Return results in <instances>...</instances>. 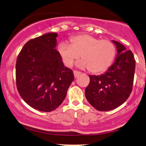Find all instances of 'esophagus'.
I'll list each match as a JSON object with an SVG mask.
<instances>
[{
	"label": "esophagus",
	"instance_id": "esophagus-1",
	"mask_svg": "<svg viewBox=\"0 0 146 146\" xmlns=\"http://www.w3.org/2000/svg\"><path fill=\"white\" fill-rule=\"evenodd\" d=\"M73 74H74V77L75 78H78V76H79L80 74H81V73L79 71H73Z\"/></svg>",
	"mask_w": 146,
	"mask_h": 146
}]
</instances>
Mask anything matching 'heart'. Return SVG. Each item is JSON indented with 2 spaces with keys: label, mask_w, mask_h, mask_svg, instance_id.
<instances>
[{
  "label": "heart",
  "mask_w": 146,
  "mask_h": 146,
  "mask_svg": "<svg viewBox=\"0 0 146 146\" xmlns=\"http://www.w3.org/2000/svg\"><path fill=\"white\" fill-rule=\"evenodd\" d=\"M71 44L60 42L58 51L66 66H72L80 58L78 64L82 68H89L92 73L105 71L113 62L116 48L111 41L100 40L88 34L79 35L70 40Z\"/></svg>",
  "instance_id": "obj_1"
}]
</instances>
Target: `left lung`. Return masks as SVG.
I'll return each instance as SVG.
<instances>
[{
	"instance_id": "left-lung-1",
	"label": "left lung",
	"mask_w": 146,
	"mask_h": 146,
	"mask_svg": "<svg viewBox=\"0 0 146 146\" xmlns=\"http://www.w3.org/2000/svg\"><path fill=\"white\" fill-rule=\"evenodd\" d=\"M117 56L107 71L100 75H89L90 83L85 89V96L90 104L100 111L117 108L130 96L133 85L135 60L133 53L119 42Z\"/></svg>"
}]
</instances>
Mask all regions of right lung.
Here are the masks:
<instances>
[{
	"label": "right lung",
	"mask_w": 146,
	"mask_h": 146,
	"mask_svg": "<svg viewBox=\"0 0 146 146\" xmlns=\"http://www.w3.org/2000/svg\"><path fill=\"white\" fill-rule=\"evenodd\" d=\"M56 33H47L24 45L16 65V86L23 100L34 109L51 112L62 103L74 80L58 51Z\"/></svg>",
	"instance_id": "right-lung-1"
}]
</instances>
